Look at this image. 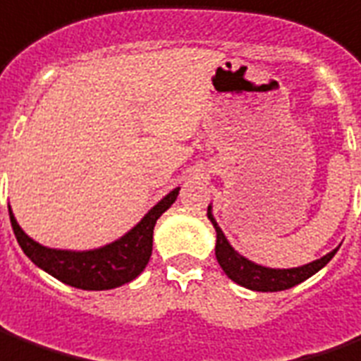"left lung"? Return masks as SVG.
<instances>
[{
  "label": "left lung",
  "instance_id": "1",
  "mask_svg": "<svg viewBox=\"0 0 361 361\" xmlns=\"http://www.w3.org/2000/svg\"><path fill=\"white\" fill-rule=\"evenodd\" d=\"M208 220L212 222L214 230H216V259L220 263L224 273L238 285H242L245 289L261 290V293H275V290H285L299 285L302 281L312 277L314 273L322 269L328 261L336 255V250H332L326 255H322L320 259L310 261L307 265L300 267H290V269H273V267H265L259 263H253L247 257H243L242 253L233 250L228 238L224 235L222 228L218 226L216 218L212 214V206H208Z\"/></svg>",
  "mask_w": 361,
  "mask_h": 361
}]
</instances>
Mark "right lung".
<instances>
[{"instance_id":"right-lung-1","label":"right lung","mask_w":361,"mask_h":361,"mask_svg":"<svg viewBox=\"0 0 361 361\" xmlns=\"http://www.w3.org/2000/svg\"><path fill=\"white\" fill-rule=\"evenodd\" d=\"M178 190L180 188H173L169 195L163 196L128 233H123L116 242L86 252L54 250L41 245L21 230L11 208L9 218L21 250L37 267L76 289L108 290L133 281L145 269L153 252V228L161 214L166 212L175 202Z\"/></svg>"}]
</instances>
